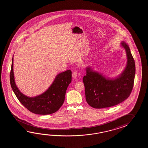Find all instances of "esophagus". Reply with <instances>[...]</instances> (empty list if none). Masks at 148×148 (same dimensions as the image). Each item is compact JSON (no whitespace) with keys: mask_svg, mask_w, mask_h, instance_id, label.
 I'll list each match as a JSON object with an SVG mask.
<instances>
[{"mask_svg":"<svg viewBox=\"0 0 148 148\" xmlns=\"http://www.w3.org/2000/svg\"><path fill=\"white\" fill-rule=\"evenodd\" d=\"M77 75H78V72L77 71H74L73 73V75H72L73 78H76L77 77Z\"/></svg>","mask_w":148,"mask_h":148,"instance_id":"esophagus-1","label":"esophagus"}]
</instances>
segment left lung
Returning a JSON list of instances; mask_svg holds the SVG:
<instances>
[{"mask_svg":"<svg viewBox=\"0 0 148 148\" xmlns=\"http://www.w3.org/2000/svg\"><path fill=\"white\" fill-rule=\"evenodd\" d=\"M125 50L127 64L125 69L116 78H106L90 67L86 68L83 77L86 101L95 108L112 107L125 101L132 92L135 74V62L129 45L122 41Z\"/></svg>","mask_w":148,"mask_h":148,"instance_id":"left-lung-1","label":"left lung"}]
</instances>
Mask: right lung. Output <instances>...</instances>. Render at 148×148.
<instances>
[{"mask_svg":"<svg viewBox=\"0 0 148 148\" xmlns=\"http://www.w3.org/2000/svg\"><path fill=\"white\" fill-rule=\"evenodd\" d=\"M70 70L60 73L56 76L50 87L43 94L29 97L19 91L16 86L13 71V57L10 73V82L14 92L19 101L32 113L47 115L59 110L64 101L66 89L71 82Z\"/></svg>","mask_w":148,"mask_h":148,"instance_id":"1","label":"right lung"}]
</instances>
